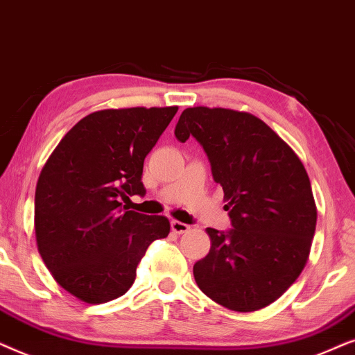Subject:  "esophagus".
<instances>
[{"label": "esophagus", "instance_id": "obj_1", "mask_svg": "<svg viewBox=\"0 0 355 355\" xmlns=\"http://www.w3.org/2000/svg\"><path fill=\"white\" fill-rule=\"evenodd\" d=\"M170 227H172V230L175 234H185L190 230V225L183 224V222H180V220H172L170 222Z\"/></svg>", "mask_w": 355, "mask_h": 355}]
</instances>
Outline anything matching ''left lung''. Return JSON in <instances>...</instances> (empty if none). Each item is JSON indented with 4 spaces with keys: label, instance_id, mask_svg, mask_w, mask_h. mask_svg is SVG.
<instances>
[{
    "label": "left lung",
    "instance_id": "8db88e82",
    "mask_svg": "<svg viewBox=\"0 0 355 355\" xmlns=\"http://www.w3.org/2000/svg\"><path fill=\"white\" fill-rule=\"evenodd\" d=\"M175 136L202 146L234 227L206 229L211 250L193 266L198 287L229 310L264 309L294 284L310 254L316 205L304 164L247 112L187 108Z\"/></svg>",
    "mask_w": 355,
    "mask_h": 355
}]
</instances>
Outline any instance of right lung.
Masks as SVG:
<instances>
[{"label": "right lung", "instance_id": "obj_1", "mask_svg": "<svg viewBox=\"0 0 355 355\" xmlns=\"http://www.w3.org/2000/svg\"><path fill=\"white\" fill-rule=\"evenodd\" d=\"M178 107L108 108L84 116L60 141L35 188L37 248L53 279L86 304L133 286L136 268L170 222L121 209L144 196L143 165Z\"/></svg>", "mask_w": 355, "mask_h": 355}]
</instances>
